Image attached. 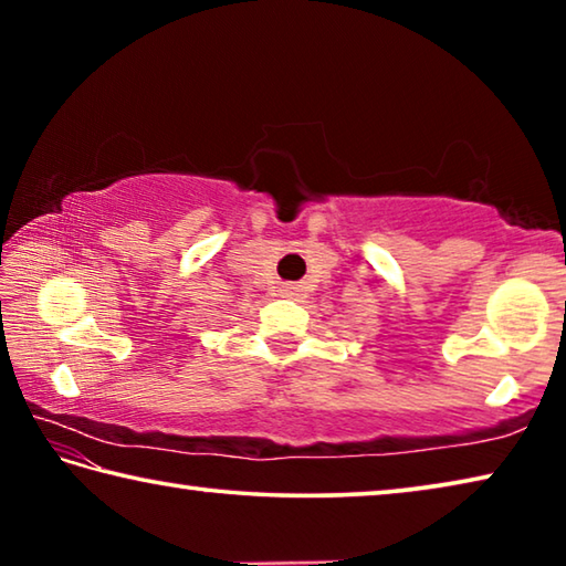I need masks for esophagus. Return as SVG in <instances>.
<instances>
[{
	"instance_id": "34e87169",
	"label": "esophagus",
	"mask_w": 566,
	"mask_h": 566,
	"mask_svg": "<svg viewBox=\"0 0 566 566\" xmlns=\"http://www.w3.org/2000/svg\"><path fill=\"white\" fill-rule=\"evenodd\" d=\"M282 296H292L294 294V286H282Z\"/></svg>"
}]
</instances>
